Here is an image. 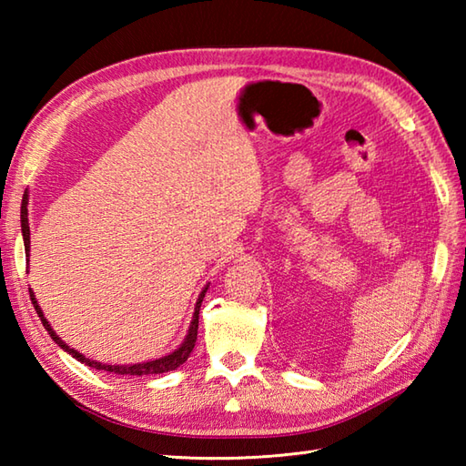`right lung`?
<instances>
[{"label": "right lung", "mask_w": 466, "mask_h": 466, "mask_svg": "<svg viewBox=\"0 0 466 466\" xmlns=\"http://www.w3.org/2000/svg\"><path fill=\"white\" fill-rule=\"evenodd\" d=\"M22 234H24V246H25V254L29 256V224H27V192L24 194V200H22ZM29 260V258H27ZM206 290L208 289H204L202 290V294H200V299H198V302H196V310H194V319H192V324H190V330H187V336L184 339V342L180 344V349L177 350H174L172 354H167V356H162V359H157V360H150V362H142V364H124V366H112V364H100V362H96V360H90V359H86L84 354H80L77 350H74V349H69V346L59 339V336L54 332V329L52 326L47 324V320L44 319V312H42V309H39L37 306V300L34 299V292L29 290V299H32V304H34V309H35V312H37V316L39 319H42V324H44V329L47 330V334L52 336L54 339V342L57 344V346H62V349L66 350V352H69L74 356V359H77L80 362H84V364H87V366H92V369H97V370H106V372H114V374H134V376H147V374H162V372H170V370H174V369H177V366L180 364H184L186 360H187V356H190V352L194 350V344H196V339H198V314H200V306H202V300H204V294H206Z\"/></svg>", "instance_id": "right-lung-1"}]
</instances>
